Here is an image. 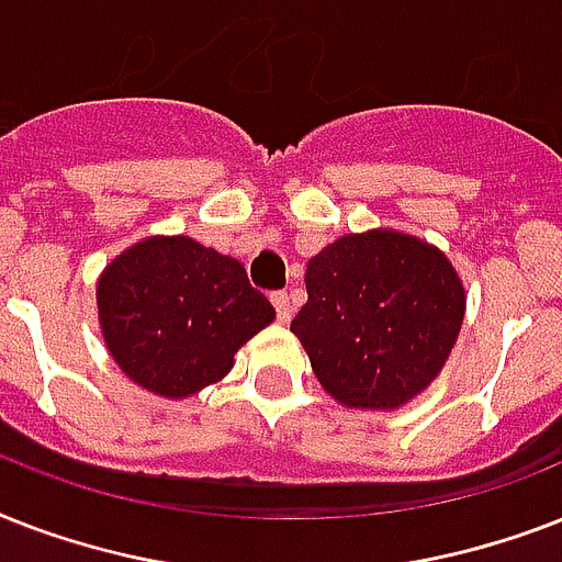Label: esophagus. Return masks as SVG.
<instances>
[{
	"label": "esophagus",
	"instance_id": "1",
	"mask_svg": "<svg viewBox=\"0 0 562 562\" xmlns=\"http://www.w3.org/2000/svg\"><path fill=\"white\" fill-rule=\"evenodd\" d=\"M271 300H273V308H277V317H280L282 324H289L291 315H294V303H291L289 291H273Z\"/></svg>",
	"mask_w": 562,
	"mask_h": 562
}]
</instances>
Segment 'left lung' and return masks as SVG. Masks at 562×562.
Listing matches in <instances>:
<instances>
[{"label":"left lung","mask_w":562,"mask_h":562,"mask_svg":"<svg viewBox=\"0 0 562 562\" xmlns=\"http://www.w3.org/2000/svg\"><path fill=\"white\" fill-rule=\"evenodd\" d=\"M306 291L291 333L324 391L356 411L417 400L443 370L467 315L449 256L391 227L326 245L308 259Z\"/></svg>","instance_id":"1"}]
</instances>
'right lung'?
Masks as SVG:
<instances>
[{"instance_id": "obj_1", "label": "right lung", "mask_w": 562, "mask_h": 562, "mask_svg": "<svg viewBox=\"0 0 562 562\" xmlns=\"http://www.w3.org/2000/svg\"><path fill=\"white\" fill-rule=\"evenodd\" d=\"M95 306L119 370L175 402L221 382L236 352L277 317L245 265L189 236L125 247L101 271Z\"/></svg>"}]
</instances>
